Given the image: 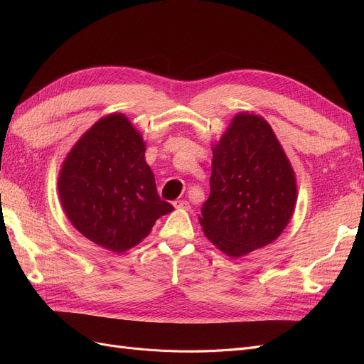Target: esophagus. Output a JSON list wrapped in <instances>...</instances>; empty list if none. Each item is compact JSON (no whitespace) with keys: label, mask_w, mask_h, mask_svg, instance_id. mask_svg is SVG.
Here are the masks:
<instances>
[{"label":"esophagus","mask_w":364,"mask_h":364,"mask_svg":"<svg viewBox=\"0 0 364 364\" xmlns=\"http://www.w3.org/2000/svg\"><path fill=\"white\" fill-rule=\"evenodd\" d=\"M173 206L176 209H185V211H188V209H190V203L186 200H174Z\"/></svg>","instance_id":"34e87169"}]
</instances>
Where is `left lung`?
<instances>
[{"instance_id":"obj_1","label":"left lung","mask_w":364,"mask_h":364,"mask_svg":"<svg viewBox=\"0 0 364 364\" xmlns=\"http://www.w3.org/2000/svg\"><path fill=\"white\" fill-rule=\"evenodd\" d=\"M208 200L199 215L203 234L230 258L273 243L296 208V174L266 119L238 112L213 144Z\"/></svg>"}]
</instances>
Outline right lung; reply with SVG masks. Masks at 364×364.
Masks as SVG:
<instances>
[{
    "label": "right lung",
    "instance_id": "add662e5",
    "mask_svg": "<svg viewBox=\"0 0 364 364\" xmlns=\"http://www.w3.org/2000/svg\"><path fill=\"white\" fill-rule=\"evenodd\" d=\"M65 215L82 235L121 253L173 211L156 191L146 141L124 114L102 117L75 142L58 178Z\"/></svg>",
    "mask_w": 364,
    "mask_h": 364
}]
</instances>
